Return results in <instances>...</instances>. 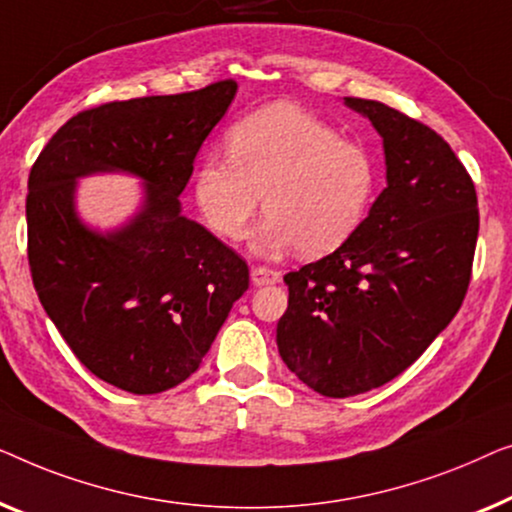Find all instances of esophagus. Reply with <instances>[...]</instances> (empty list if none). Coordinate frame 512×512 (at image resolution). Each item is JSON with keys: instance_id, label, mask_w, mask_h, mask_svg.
Listing matches in <instances>:
<instances>
[{"instance_id": "1", "label": "esophagus", "mask_w": 512, "mask_h": 512, "mask_svg": "<svg viewBox=\"0 0 512 512\" xmlns=\"http://www.w3.org/2000/svg\"><path fill=\"white\" fill-rule=\"evenodd\" d=\"M250 280H253V285L257 287L276 285L280 283V273L273 269H266V266H253V269H250Z\"/></svg>"}]
</instances>
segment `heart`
Segmentation results:
<instances>
[{
	"mask_svg": "<svg viewBox=\"0 0 512 512\" xmlns=\"http://www.w3.org/2000/svg\"><path fill=\"white\" fill-rule=\"evenodd\" d=\"M378 190L369 150L297 104H269L227 132V153L194 171L201 218L222 239L239 241L262 204L255 248L276 255L297 246L304 257L341 248L362 227Z\"/></svg>",
	"mask_w": 512,
	"mask_h": 512,
	"instance_id": "heart-1",
	"label": "heart"
}]
</instances>
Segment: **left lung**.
Listing matches in <instances>:
<instances>
[{
	"label": "left lung",
	"instance_id": "1",
	"mask_svg": "<svg viewBox=\"0 0 512 512\" xmlns=\"http://www.w3.org/2000/svg\"><path fill=\"white\" fill-rule=\"evenodd\" d=\"M345 106L383 136L387 187L341 248L287 273L276 329L287 369L331 399L390 383L450 325L480 227L471 176L443 136L373 99Z\"/></svg>",
	"mask_w": 512,
	"mask_h": 512
}]
</instances>
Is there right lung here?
<instances>
[{
    "mask_svg": "<svg viewBox=\"0 0 512 512\" xmlns=\"http://www.w3.org/2000/svg\"><path fill=\"white\" fill-rule=\"evenodd\" d=\"M236 88L218 81L81 111L57 129L30 171L34 290L85 369L125 392L157 394L190 378L248 290V264L185 218L178 201ZM109 170L147 185L142 211L102 235L77 218L75 181Z\"/></svg>",
    "mask_w": 512,
    "mask_h": 512,
    "instance_id": "1",
    "label": "right lung"
}]
</instances>
